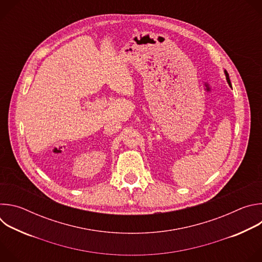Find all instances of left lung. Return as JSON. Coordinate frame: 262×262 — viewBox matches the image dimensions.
Returning a JSON list of instances; mask_svg holds the SVG:
<instances>
[{"mask_svg": "<svg viewBox=\"0 0 262 262\" xmlns=\"http://www.w3.org/2000/svg\"><path fill=\"white\" fill-rule=\"evenodd\" d=\"M224 72H225V76H226V80H227V82H228V84H229V86L231 87V83H230V79H229V74H228V72H227V70H224Z\"/></svg>", "mask_w": 262, "mask_h": 262, "instance_id": "8db88e82", "label": "left lung"}]
</instances>
